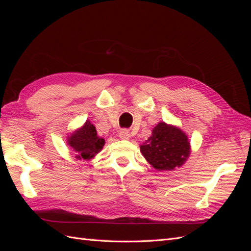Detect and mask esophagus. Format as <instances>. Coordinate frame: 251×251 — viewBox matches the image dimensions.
Masks as SVG:
<instances>
[{
	"label": "esophagus",
	"mask_w": 251,
	"mask_h": 251,
	"mask_svg": "<svg viewBox=\"0 0 251 251\" xmlns=\"http://www.w3.org/2000/svg\"><path fill=\"white\" fill-rule=\"evenodd\" d=\"M131 137V134L130 132H128V130H126V128H124V130H121L119 132V138L123 139V140H127L130 139Z\"/></svg>",
	"instance_id": "34e87169"
}]
</instances>
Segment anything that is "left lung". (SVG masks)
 <instances>
[{"label":"left lung","mask_w":251,"mask_h":251,"mask_svg":"<svg viewBox=\"0 0 251 251\" xmlns=\"http://www.w3.org/2000/svg\"><path fill=\"white\" fill-rule=\"evenodd\" d=\"M187 136L176 126L159 123L151 136L140 147V151L158 171H172L179 168L189 156Z\"/></svg>","instance_id":"1"}]
</instances>
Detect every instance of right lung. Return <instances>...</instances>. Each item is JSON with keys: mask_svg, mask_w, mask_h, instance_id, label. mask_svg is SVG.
<instances>
[{"mask_svg": "<svg viewBox=\"0 0 251 251\" xmlns=\"http://www.w3.org/2000/svg\"><path fill=\"white\" fill-rule=\"evenodd\" d=\"M68 144L76 151L75 158L90 159L101 151L104 140L97 136L95 126L87 121L80 130L75 132L68 140Z\"/></svg>", "mask_w": 251, "mask_h": 251, "instance_id": "obj_1", "label": "right lung"}]
</instances>
